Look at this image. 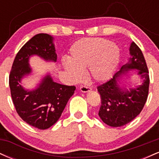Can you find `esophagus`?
I'll return each instance as SVG.
<instances>
[{"label":"esophagus","instance_id":"obj_1","mask_svg":"<svg viewBox=\"0 0 159 159\" xmlns=\"http://www.w3.org/2000/svg\"><path fill=\"white\" fill-rule=\"evenodd\" d=\"M80 90H81L82 93H88L91 90V88L89 87H87V86H81L80 87Z\"/></svg>","mask_w":159,"mask_h":159}]
</instances>
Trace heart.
<instances>
[{"mask_svg":"<svg viewBox=\"0 0 159 159\" xmlns=\"http://www.w3.org/2000/svg\"><path fill=\"white\" fill-rule=\"evenodd\" d=\"M119 47L102 38H83L69 49V61L63 63L66 72L73 81L83 76L88 69L89 75L96 81H106L112 77L120 61Z\"/></svg>","mask_w":159,"mask_h":159,"instance_id":"heart-1","label":"heart"}]
</instances>
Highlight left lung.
Wrapping results in <instances>:
<instances>
[{
    "label": "left lung",
    "mask_w": 159,
    "mask_h": 159,
    "mask_svg": "<svg viewBox=\"0 0 159 159\" xmlns=\"http://www.w3.org/2000/svg\"><path fill=\"white\" fill-rule=\"evenodd\" d=\"M129 54V61L113 78L97 87L101 97L98 116L104 123L111 127L123 126L132 121L141 112L148 96V69L143 53L134 42L131 43ZM134 69L142 79V84L135 88L121 85V77Z\"/></svg>",
    "instance_id": "8db88e82"
}]
</instances>
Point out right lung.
<instances>
[{
    "instance_id": "obj_1",
    "label": "right lung",
    "mask_w": 159,
    "mask_h": 159,
    "mask_svg": "<svg viewBox=\"0 0 159 159\" xmlns=\"http://www.w3.org/2000/svg\"><path fill=\"white\" fill-rule=\"evenodd\" d=\"M54 39L49 34H39L27 42L16 54L9 78L11 96L18 114L27 124L43 130L57 123L75 90V86L54 81L49 73L32 90L21 85L24 78L32 73L29 64L32 56L47 62L57 61Z\"/></svg>"
}]
</instances>
